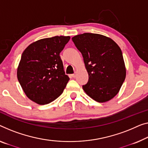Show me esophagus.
<instances>
[{
    "mask_svg": "<svg viewBox=\"0 0 148 148\" xmlns=\"http://www.w3.org/2000/svg\"><path fill=\"white\" fill-rule=\"evenodd\" d=\"M71 76H72V77H73V78H76V74H72Z\"/></svg>",
    "mask_w": 148,
    "mask_h": 148,
    "instance_id": "34e87169",
    "label": "esophagus"
}]
</instances>
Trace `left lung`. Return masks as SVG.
<instances>
[{"label":"left lung","mask_w":148,"mask_h":148,"mask_svg":"<svg viewBox=\"0 0 148 148\" xmlns=\"http://www.w3.org/2000/svg\"><path fill=\"white\" fill-rule=\"evenodd\" d=\"M72 39L82 54L88 74L83 90L98 102L110 100L120 91L126 75L120 48L112 39L99 34L84 33Z\"/></svg>","instance_id":"left-lung-1"}]
</instances>
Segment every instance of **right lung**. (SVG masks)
<instances>
[{
	"label": "right lung",
	"instance_id": "obj_1",
	"mask_svg": "<svg viewBox=\"0 0 148 148\" xmlns=\"http://www.w3.org/2000/svg\"><path fill=\"white\" fill-rule=\"evenodd\" d=\"M70 36L38 40L22 54L17 78L26 96L38 104L49 103L60 96L70 78L65 74L60 53Z\"/></svg>",
	"mask_w": 148,
	"mask_h": 148
}]
</instances>
